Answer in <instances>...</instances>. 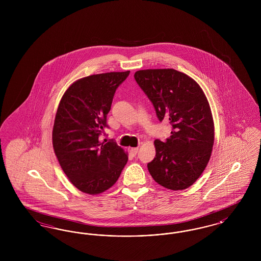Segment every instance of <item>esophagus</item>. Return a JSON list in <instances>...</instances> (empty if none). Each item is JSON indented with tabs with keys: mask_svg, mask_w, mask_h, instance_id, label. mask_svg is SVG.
Listing matches in <instances>:
<instances>
[{
	"mask_svg": "<svg viewBox=\"0 0 261 261\" xmlns=\"http://www.w3.org/2000/svg\"><path fill=\"white\" fill-rule=\"evenodd\" d=\"M138 150H139L138 147H136V148H131V149H130V151H131V153H132L133 155H136Z\"/></svg>",
	"mask_w": 261,
	"mask_h": 261,
	"instance_id": "esophagus-1",
	"label": "esophagus"
}]
</instances>
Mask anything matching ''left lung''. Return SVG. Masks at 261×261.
I'll return each instance as SVG.
<instances>
[{"instance_id":"obj_1","label":"left lung","mask_w":261,"mask_h":261,"mask_svg":"<svg viewBox=\"0 0 261 261\" xmlns=\"http://www.w3.org/2000/svg\"><path fill=\"white\" fill-rule=\"evenodd\" d=\"M156 115L172 125L165 142L154 141L155 158L148 163L153 180L169 190L192 186L205 169L214 143L211 107L190 76L172 68L144 69L134 74Z\"/></svg>"}]
</instances>
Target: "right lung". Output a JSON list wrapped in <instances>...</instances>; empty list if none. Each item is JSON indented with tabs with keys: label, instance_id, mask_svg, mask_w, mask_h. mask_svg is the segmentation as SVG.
<instances>
[{
	"label": "right lung",
	"instance_id": "obj_1",
	"mask_svg": "<svg viewBox=\"0 0 261 261\" xmlns=\"http://www.w3.org/2000/svg\"><path fill=\"white\" fill-rule=\"evenodd\" d=\"M130 71L90 75L64 92L53 128V147L63 172L79 191L98 195L115 184L128 153L100 142L115 90ZM107 142V141H106Z\"/></svg>",
	"mask_w": 261,
	"mask_h": 261
}]
</instances>
